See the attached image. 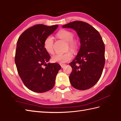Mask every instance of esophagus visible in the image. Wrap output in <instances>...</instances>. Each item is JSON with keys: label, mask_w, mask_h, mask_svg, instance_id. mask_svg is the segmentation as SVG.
<instances>
[{"label": "esophagus", "mask_w": 121, "mask_h": 121, "mask_svg": "<svg viewBox=\"0 0 121 121\" xmlns=\"http://www.w3.org/2000/svg\"><path fill=\"white\" fill-rule=\"evenodd\" d=\"M60 66L61 67V68H63V67H65V66H66V64H60Z\"/></svg>", "instance_id": "obj_1"}]
</instances>
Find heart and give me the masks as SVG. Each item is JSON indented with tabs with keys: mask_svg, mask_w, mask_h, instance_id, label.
I'll return each mask as SVG.
<instances>
[{
	"mask_svg": "<svg viewBox=\"0 0 121 121\" xmlns=\"http://www.w3.org/2000/svg\"><path fill=\"white\" fill-rule=\"evenodd\" d=\"M57 36L67 42L68 48H69L73 53H76L78 51L79 48L78 41L73 39L74 34L72 32L66 30H61L57 33ZM53 44L54 40L53 36L51 35L47 36L44 40L43 43L44 48L47 52L50 54L53 53ZM73 53L70 51H68L64 54H54L52 57V60L53 62L63 64L70 60L73 58Z\"/></svg>",
	"mask_w": 121,
	"mask_h": 121,
	"instance_id": "1",
	"label": "heart"
}]
</instances>
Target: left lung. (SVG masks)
<instances>
[{"instance_id":"obj_1","label":"left lung","mask_w":121,"mask_h":121,"mask_svg":"<svg viewBox=\"0 0 121 121\" xmlns=\"http://www.w3.org/2000/svg\"><path fill=\"white\" fill-rule=\"evenodd\" d=\"M76 31L80 39V48L69 65L71 86L76 89L87 90L95 86L101 76L105 64V46L100 33L89 24L75 21L63 26Z\"/></svg>"}]
</instances>
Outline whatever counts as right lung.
I'll return each instance as SVG.
<instances>
[{
	"label": "right lung",
	"mask_w": 121,
	"mask_h": 121,
	"mask_svg": "<svg viewBox=\"0 0 121 121\" xmlns=\"http://www.w3.org/2000/svg\"><path fill=\"white\" fill-rule=\"evenodd\" d=\"M57 24H36L21 34L17 43L15 63L24 85L32 91L43 93L51 90L60 66L48 63L51 56L44 48V41L57 28Z\"/></svg>",
	"instance_id": "1"
}]
</instances>
